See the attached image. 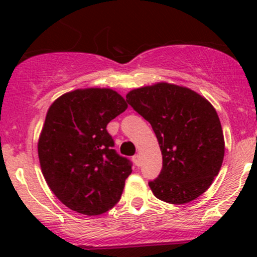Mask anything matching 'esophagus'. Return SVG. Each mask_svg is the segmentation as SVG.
Returning a JSON list of instances; mask_svg holds the SVG:
<instances>
[{"mask_svg": "<svg viewBox=\"0 0 257 257\" xmlns=\"http://www.w3.org/2000/svg\"><path fill=\"white\" fill-rule=\"evenodd\" d=\"M133 162H134V164L137 165V167H139V165H141V155H139V154L134 155Z\"/></svg>", "mask_w": 257, "mask_h": 257, "instance_id": "esophagus-1", "label": "esophagus"}]
</instances>
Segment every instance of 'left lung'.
Segmentation results:
<instances>
[{
  "mask_svg": "<svg viewBox=\"0 0 257 257\" xmlns=\"http://www.w3.org/2000/svg\"><path fill=\"white\" fill-rule=\"evenodd\" d=\"M126 100L148 120L163 155L153 194L185 204L205 193L219 174L225 141L216 110L205 97L184 85L158 82L128 92Z\"/></svg>",
  "mask_w": 257,
  "mask_h": 257,
  "instance_id": "left-lung-1",
  "label": "left lung"
}]
</instances>
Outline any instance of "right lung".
I'll return each mask as SVG.
<instances>
[{"label": "right lung", "instance_id": "add662e5", "mask_svg": "<svg viewBox=\"0 0 257 257\" xmlns=\"http://www.w3.org/2000/svg\"><path fill=\"white\" fill-rule=\"evenodd\" d=\"M126 108L110 88L67 92L48 108L38 159L49 189L67 208L92 216L120 199L132 165L113 149L107 124Z\"/></svg>", "mask_w": 257, "mask_h": 257}]
</instances>
